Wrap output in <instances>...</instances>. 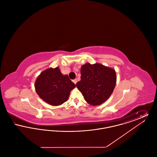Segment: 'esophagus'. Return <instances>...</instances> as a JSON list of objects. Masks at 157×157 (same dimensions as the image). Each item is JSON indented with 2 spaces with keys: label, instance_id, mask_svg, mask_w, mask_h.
Instances as JSON below:
<instances>
[{
  "label": "esophagus",
  "instance_id": "1",
  "mask_svg": "<svg viewBox=\"0 0 157 157\" xmlns=\"http://www.w3.org/2000/svg\"><path fill=\"white\" fill-rule=\"evenodd\" d=\"M73 82H74L75 84H76V82H77V80H76V79H74V80H73Z\"/></svg>",
  "mask_w": 157,
  "mask_h": 157
}]
</instances>
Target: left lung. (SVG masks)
I'll list each match as a JSON object with an SVG mask.
<instances>
[{"label": "left lung", "instance_id": "left-lung-1", "mask_svg": "<svg viewBox=\"0 0 157 157\" xmlns=\"http://www.w3.org/2000/svg\"><path fill=\"white\" fill-rule=\"evenodd\" d=\"M81 81L76 85L90 104H102L111 96L117 81L114 69L99 63H86L81 67Z\"/></svg>", "mask_w": 157, "mask_h": 157}]
</instances>
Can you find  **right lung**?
<instances>
[{"label": "right lung", "mask_w": 157, "mask_h": 157, "mask_svg": "<svg viewBox=\"0 0 157 157\" xmlns=\"http://www.w3.org/2000/svg\"><path fill=\"white\" fill-rule=\"evenodd\" d=\"M76 86L67 75H63L59 67L49 68L36 79L35 90L39 97L49 104L58 106L68 99L71 90Z\"/></svg>", "instance_id": "add662e5"}]
</instances>
